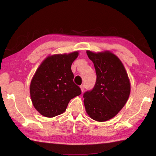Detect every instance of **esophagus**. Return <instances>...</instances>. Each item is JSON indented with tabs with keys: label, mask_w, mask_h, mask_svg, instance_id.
Returning <instances> with one entry per match:
<instances>
[{
	"label": "esophagus",
	"mask_w": 156,
	"mask_h": 156,
	"mask_svg": "<svg viewBox=\"0 0 156 156\" xmlns=\"http://www.w3.org/2000/svg\"><path fill=\"white\" fill-rule=\"evenodd\" d=\"M80 88H81V90H82V92H83L84 90V88H85V87H84V84H82V85H81L80 86Z\"/></svg>",
	"instance_id": "1"
}]
</instances>
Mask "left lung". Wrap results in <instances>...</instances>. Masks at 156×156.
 Listing matches in <instances>:
<instances>
[{"mask_svg": "<svg viewBox=\"0 0 156 156\" xmlns=\"http://www.w3.org/2000/svg\"><path fill=\"white\" fill-rule=\"evenodd\" d=\"M94 66L97 80L94 88L83 94L86 111L97 121H106L120 111L130 94V82L117 56L109 51L95 54L87 51Z\"/></svg>", "mask_w": 156, "mask_h": 156, "instance_id": "1", "label": "left lung"}]
</instances>
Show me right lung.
<instances>
[{
	"label": "right lung",
	"mask_w": 156,
	"mask_h": 156,
	"mask_svg": "<svg viewBox=\"0 0 156 156\" xmlns=\"http://www.w3.org/2000/svg\"><path fill=\"white\" fill-rule=\"evenodd\" d=\"M78 55L75 51L49 56L37 68L31 82L30 94L34 107L42 115L54 117L63 113L69 101L81 94L71 69Z\"/></svg>",
	"instance_id": "obj_1"
}]
</instances>
